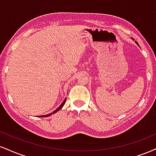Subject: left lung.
I'll return each instance as SVG.
<instances>
[{
    "label": "left lung",
    "instance_id": "obj_1",
    "mask_svg": "<svg viewBox=\"0 0 156 156\" xmlns=\"http://www.w3.org/2000/svg\"><path fill=\"white\" fill-rule=\"evenodd\" d=\"M136 44H137V45H138V46H139V44H137V42H136Z\"/></svg>",
    "mask_w": 156,
    "mask_h": 156
}]
</instances>
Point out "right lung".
<instances>
[{"label":"right lung","mask_w":156,"mask_h":156,"mask_svg":"<svg viewBox=\"0 0 156 156\" xmlns=\"http://www.w3.org/2000/svg\"><path fill=\"white\" fill-rule=\"evenodd\" d=\"M66 99H67V98H65V100H64L63 102H62V104L60 105V106L59 107V108H58L57 109V110H54V112H51V113L48 114V115H40V117H48V116H49V115H52V114H54V113H55V112H57L59 111V110H61V109L62 108V107L64 106V105L65 104V102H66ZM38 117H39V116H38Z\"/></svg>","instance_id":"obj_1"}]
</instances>
